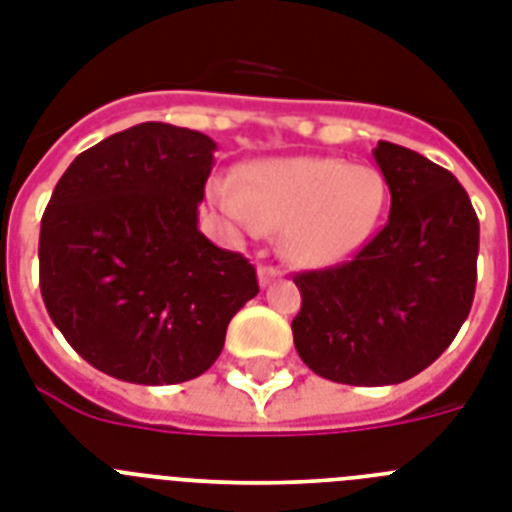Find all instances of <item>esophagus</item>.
<instances>
[{"label": "esophagus", "instance_id": "esophagus-1", "mask_svg": "<svg viewBox=\"0 0 512 512\" xmlns=\"http://www.w3.org/2000/svg\"><path fill=\"white\" fill-rule=\"evenodd\" d=\"M257 276H260V283H263V286H268L270 281H276V278L281 276V270H278L276 265H260Z\"/></svg>", "mask_w": 512, "mask_h": 512}]
</instances>
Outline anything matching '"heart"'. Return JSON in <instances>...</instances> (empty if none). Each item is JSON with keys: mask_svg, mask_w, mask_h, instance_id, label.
<instances>
[{"mask_svg": "<svg viewBox=\"0 0 512 512\" xmlns=\"http://www.w3.org/2000/svg\"><path fill=\"white\" fill-rule=\"evenodd\" d=\"M218 203L247 226H283L291 260L315 268L343 263L375 231L385 182L341 158H273L252 163L242 187H218Z\"/></svg>", "mask_w": 512, "mask_h": 512, "instance_id": "1", "label": "heart"}]
</instances>
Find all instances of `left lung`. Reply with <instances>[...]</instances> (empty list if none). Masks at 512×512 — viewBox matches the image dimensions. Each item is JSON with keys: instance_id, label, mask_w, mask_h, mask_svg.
<instances>
[{"instance_id": "obj_1", "label": "left lung", "mask_w": 512, "mask_h": 512, "mask_svg": "<svg viewBox=\"0 0 512 512\" xmlns=\"http://www.w3.org/2000/svg\"><path fill=\"white\" fill-rule=\"evenodd\" d=\"M388 223L349 263L296 273L294 346L315 375L395 385L453 343L476 291L479 218L458 179L416 150L380 140Z\"/></svg>"}]
</instances>
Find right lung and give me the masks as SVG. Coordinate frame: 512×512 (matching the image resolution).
Listing matches in <instances>:
<instances>
[{
    "instance_id": "1",
    "label": "right lung",
    "mask_w": 512,
    "mask_h": 512,
    "mask_svg": "<svg viewBox=\"0 0 512 512\" xmlns=\"http://www.w3.org/2000/svg\"><path fill=\"white\" fill-rule=\"evenodd\" d=\"M208 135L143 122L70 163L41 218V296L72 349L106 375L176 385L210 369L255 265L197 229Z\"/></svg>"
}]
</instances>
